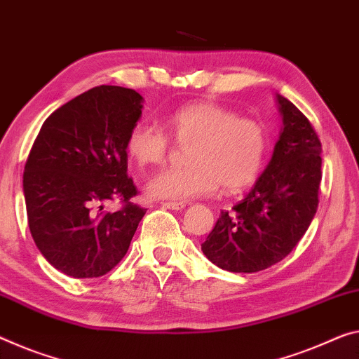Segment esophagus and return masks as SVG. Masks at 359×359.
I'll return each instance as SVG.
<instances>
[{"instance_id":"1","label":"esophagus","mask_w":359,"mask_h":359,"mask_svg":"<svg viewBox=\"0 0 359 359\" xmlns=\"http://www.w3.org/2000/svg\"><path fill=\"white\" fill-rule=\"evenodd\" d=\"M163 208H170V210H183L184 203L181 202H162Z\"/></svg>"}]
</instances>
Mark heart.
<instances>
[{"label":"heart","instance_id":"heart-1","mask_svg":"<svg viewBox=\"0 0 359 359\" xmlns=\"http://www.w3.org/2000/svg\"><path fill=\"white\" fill-rule=\"evenodd\" d=\"M178 142H192L187 168H167L149 180L147 194L154 198L184 202L213 194L219 184L236 192L260 175L268 154L266 126L255 118L239 117L234 110L213 102L184 106L165 120ZM172 141L152 123H136L126 137V152L144 165L167 161Z\"/></svg>","mask_w":359,"mask_h":359}]
</instances>
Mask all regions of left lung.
Here are the masks:
<instances>
[{
  "instance_id": "1",
  "label": "left lung",
  "mask_w": 359,
  "mask_h": 359,
  "mask_svg": "<svg viewBox=\"0 0 359 359\" xmlns=\"http://www.w3.org/2000/svg\"><path fill=\"white\" fill-rule=\"evenodd\" d=\"M283 128L271 161L231 212H222L202 252L231 273H257L284 260L318 210L321 141L305 115L278 95Z\"/></svg>"
}]
</instances>
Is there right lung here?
Instances as JSON below:
<instances>
[{"mask_svg": "<svg viewBox=\"0 0 359 359\" xmlns=\"http://www.w3.org/2000/svg\"><path fill=\"white\" fill-rule=\"evenodd\" d=\"M142 96L101 85L49 115L24 170L27 218L41 255L72 278H99L128 252L146 208L128 178L126 137L141 117ZM123 208L109 212L105 203Z\"/></svg>", "mask_w": 359, "mask_h": 359, "instance_id": "right-lung-1", "label": "right lung"}]
</instances>
